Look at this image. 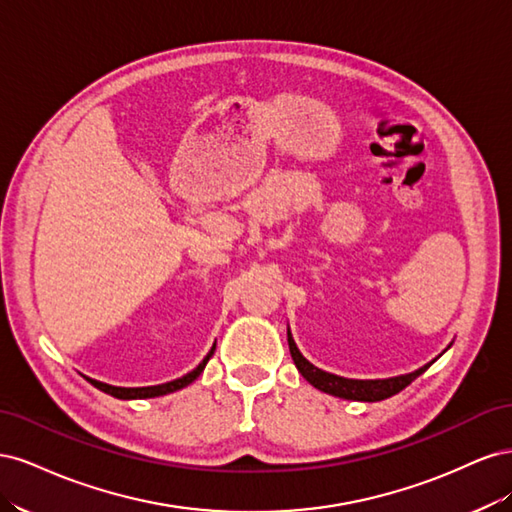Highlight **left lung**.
Here are the masks:
<instances>
[{
    "label": "left lung",
    "instance_id": "obj_1",
    "mask_svg": "<svg viewBox=\"0 0 512 512\" xmlns=\"http://www.w3.org/2000/svg\"><path fill=\"white\" fill-rule=\"evenodd\" d=\"M288 348H290L294 365H297V369L301 371V376L309 384L316 386V389L322 391V393H329V395L342 397V399H352V401H382L386 397H393L399 391H404L412 380H416L431 365L429 363L421 369H416L414 374L389 378V380H348V378H339V376L327 374V371H322V369H318V367L309 363L305 356L299 352L297 344H294V339L290 337V331H288Z\"/></svg>",
    "mask_w": 512,
    "mask_h": 512
}]
</instances>
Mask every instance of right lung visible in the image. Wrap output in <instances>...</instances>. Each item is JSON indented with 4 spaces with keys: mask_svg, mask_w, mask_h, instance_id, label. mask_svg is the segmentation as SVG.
<instances>
[{
    "mask_svg": "<svg viewBox=\"0 0 512 512\" xmlns=\"http://www.w3.org/2000/svg\"><path fill=\"white\" fill-rule=\"evenodd\" d=\"M213 350H215V346H213V348H211V352L205 356L203 363H200L196 369H192L190 374H185L183 378H177V380H173V382H166V384H158V386H143V389H119V386H111V384H104V382H98V380H91V384H94L96 389H100V391H104V393H108V395H113V397H117V399H147V397L168 395V393H175V391L183 389V386L192 384V382L200 376V371H203V369H205V365L209 363V359L213 356Z\"/></svg>",
    "mask_w": 512,
    "mask_h": 512,
    "instance_id": "add662e5",
    "label": "right lung"
}]
</instances>
